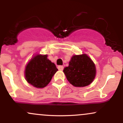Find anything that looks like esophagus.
<instances>
[{"mask_svg": "<svg viewBox=\"0 0 123 123\" xmlns=\"http://www.w3.org/2000/svg\"><path fill=\"white\" fill-rule=\"evenodd\" d=\"M58 70H63V66H62V65L58 66Z\"/></svg>", "mask_w": 123, "mask_h": 123, "instance_id": "esophagus-1", "label": "esophagus"}]
</instances>
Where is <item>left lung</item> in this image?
I'll return each instance as SVG.
<instances>
[{
  "instance_id": "1",
  "label": "left lung",
  "mask_w": 123,
  "mask_h": 123,
  "mask_svg": "<svg viewBox=\"0 0 123 123\" xmlns=\"http://www.w3.org/2000/svg\"><path fill=\"white\" fill-rule=\"evenodd\" d=\"M63 73L70 84L77 87L90 85L95 79L96 67L92 60L86 54L72 57L69 66Z\"/></svg>"
}]
</instances>
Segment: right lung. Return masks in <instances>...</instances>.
<instances>
[{
    "instance_id": "obj_1",
    "label": "right lung",
    "mask_w": 123,
    "mask_h": 123,
    "mask_svg": "<svg viewBox=\"0 0 123 123\" xmlns=\"http://www.w3.org/2000/svg\"><path fill=\"white\" fill-rule=\"evenodd\" d=\"M47 55L37 54L26 64L25 77L29 84L42 88L48 85L58 70L54 63L47 58Z\"/></svg>"
}]
</instances>
